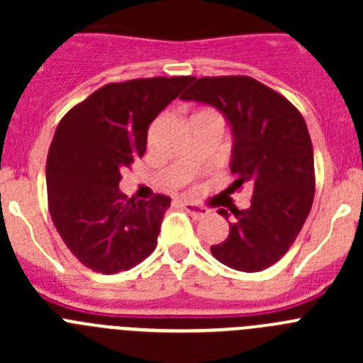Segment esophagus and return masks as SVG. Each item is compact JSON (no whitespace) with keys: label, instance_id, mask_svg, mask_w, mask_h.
I'll use <instances>...</instances> for the list:
<instances>
[{"label":"esophagus","instance_id":"1","mask_svg":"<svg viewBox=\"0 0 363 363\" xmlns=\"http://www.w3.org/2000/svg\"><path fill=\"white\" fill-rule=\"evenodd\" d=\"M182 207L191 214L192 218H196V220H201V218L209 216V209H205V207H200V205L192 203V201H182Z\"/></svg>","mask_w":363,"mask_h":363}]
</instances>
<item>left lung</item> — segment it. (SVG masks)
Returning <instances> with one entry per match:
<instances>
[{
    "instance_id": "8db88e82",
    "label": "left lung",
    "mask_w": 363,
    "mask_h": 363,
    "mask_svg": "<svg viewBox=\"0 0 363 363\" xmlns=\"http://www.w3.org/2000/svg\"><path fill=\"white\" fill-rule=\"evenodd\" d=\"M182 99L209 104L233 127L234 149L227 191L252 189L251 207L234 209L225 242L214 258L236 271L258 272L289 251L314 200L313 143L303 116L289 99L249 76L192 78ZM218 214L229 218L225 209Z\"/></svg>"
}]
</instances>
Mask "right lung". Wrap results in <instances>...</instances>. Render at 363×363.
I'll use <instances>...</instances> for the list:
<instances>
[{"label": "right lung", "instance_id": "right-lung-1", "mask_svg": "<svg viewBox=\"0 0 363 363\" xmlns=\"http://www.w3.org/2000/svg\"><path fill=\"white\" fill-rule=\"evenodd\" d=\"M191 79L107 83L57 123L47 156L49 213L69 251L94 272L129 271L158 245L171 198L134 201L118 185L145 154L149 125Z\"/></svg>", "mask_w": 363, "mask_h": 363}]
</instances>
